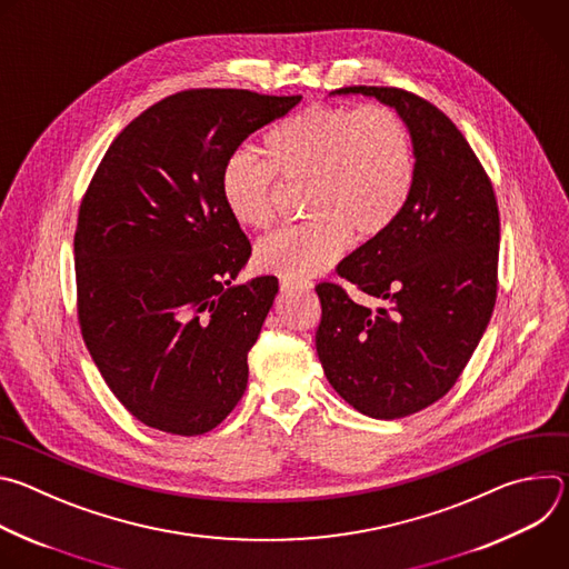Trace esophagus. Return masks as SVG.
Segmentation results:
<instances>
[{"label":"esophagus","instance_id":"1","mask_svg":"<svg viewBox=\"0 0 569 569\" xmlns=\"http://www.w3.org/2000/svg\"><path fill=\"white\" fill-rule=\"evenodd\" d=\"M312 283L310 281H292V279H283L281 281V290L290 292V290H299V292H310Z\"/></svg>","mask_w":569,"mask_h":569}]
</instances>
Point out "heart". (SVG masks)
<instances>
[{
    "label": "heart",
    "instance_id": "b5f03b06",
    "mask_svg": "<svg viewBox=\"0 0 569 569\" xmlns=\"http://www.w3.org/2000/svg\"><path fill=\"white\" fill-rule=\"evenodd\" d=\"M268 159L231 152L220 193L236 222L268 229L279 213V178L306 184L299 224L279 229L257 248L261 270L301 281L331 268L351 233L369 240L402 211L415 184L408 126L382 106L310 108L266 137Z\"/></svg>",
    "mask_w": 569,
    "mask_h": 569
}]
</instances>
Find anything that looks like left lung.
<instances>
[{
	"mask_svg": "<svg viewBox=\"0 0 569 569\" xmlns=\"http://www.w3.org/2000/svg\"><path fill=\"white\" fill-rule=\"evenodd\" d=\"M396 108L415 143V184L398 218L338 274L387 306L319 283V362L333 389L371 419L426 410L459 380L498 297L500 211L491 178L457 126L400 88H340Z\"/></svg>",
	"mask_w": 569,
	"mask_h": 569,
	"instance_id": "obj_1",
	"label": "left lung"
}]
</instances>
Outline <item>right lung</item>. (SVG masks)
<instances>
[{
  "label": "right lung",
  "instance_id": "right-lung-1",
  "mask_svg": "<svg viewBox=\"0 0 569 569\" xmlns=\"http://www.w3.org/2000/svg\"><path fill=\"white\" fill-rule=\"evenodd\" d=\"M301 97L184 90L132 119L80 200L73 236L80 336L143 426L198 437L236 408L279 281L233 283L252 246L220 169Z\"/></svg>",
  "mask_w": 569,
  "mask_h": 569
}]
</instances>
